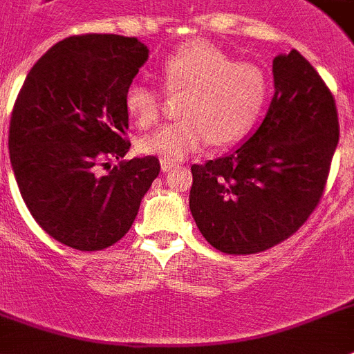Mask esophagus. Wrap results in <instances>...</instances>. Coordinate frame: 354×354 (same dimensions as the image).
<instances>
[{
	"label": "esophagus",
	"instance_id": "34e87169",
	"mask_svg": "<svg viewBox=\"0 0 354 354\" xmlns=\"http://www.w3.org/2000/svg\"><path fill=\"white\" fill-rule=\"evenodd\" d=\"M175 162H170V160H160V170L162 171H170L175 168Z\"/></svg>",
	"mask_w": 354,
	"mask_h": 354
}]
</instances>
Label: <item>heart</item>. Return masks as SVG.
I'll return each mask as SVG.
<instances>
[{
  "mask_svg": "<svg viewBox=\"0 0 354 354\" xmlns=\"http://www.w3.org/2000/svg\"><path fill=\"white\" fill-rule=\"evenodd\" d=\"M166 93H184L180 121L139 139V150L177 162L213 142L230 146L248 136L268 99V77L257 65L235 61L208 41H192L160 65ZM124 108L141 127L159 119L162 93L133 81L124 92Z\"/></svg>",
  "mask_w": 354,
  "mask_h": 354,
  "instance_id": "heart-1",
  "label": "heart"
}]
</instances>
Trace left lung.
Returning a JSON list of instances; mask_svg holds the SVG:
<instances>
[{"label":"left lung","mask_w":354,"mask_h":354,"mask_svg":"<svg viewBox=\"0 0 354 354\" xmlns=\"http://www.w3.org/2000/svg\"><path fill=\"white\" fill-rule=\"evenodd\" d=\"M275 95L264 121L230 156L192 166L189 209L203 236L227 255L277 246L309 218L337 150V103L309 61L273 59Z\"/></svg>","instance_id":"8db88e82"}]
</instances>
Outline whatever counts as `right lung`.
<instances>
[{
	"instance_id": "right-lung-1",
	"label": "right lung",
	"mask_w": 354,
	"mask_h": 354,
	"mask_svg": "<svg viewBox=\"0 0 354 354\" xmlns=\"http://www.w3.org/2000/svg\"><path fill=\"white\" fill-rule=\"evenodd\" d=\"M148 59L137 37L83 34L59 41L26 75L8 151L26 208L52 239L79 251L121 241L160 171L127 156L124 92Z\"/></svg>"
}]
</instances>
